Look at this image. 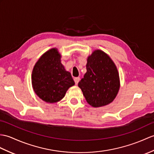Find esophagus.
Returning <instances> with one entry per match:
<instances>
[{
	"instance_id": "34e87169",
	"label": "esophagus",
	"mask_w": 154,
	"mask_h": 154,
	"mask_svg": "<svg viewBox=\"0 0 154 154\" xmlns=\"http://www.w3.org/2000/svg\"><path fill=\"white\" fill-rule=\"evenodd\" d=\"M79 80H80V78H79V77H75V78H74L75 83L76 85L78 84V83H79Z\"/></svg>"
}]
</instances>
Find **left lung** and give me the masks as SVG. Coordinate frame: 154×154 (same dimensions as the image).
I'll use <instances>...</instances> for the list:
<instances>
[{
	"label": "left lung",
	"instance_id": "obj_1",
	"mask_svg": "<svg viewBox=\"0 0 154 154\" xmlns=\"http://www.w3.org/2000/svg\"><path fill=\"white\" fill-rule=\"evenodd\" d=\"M87 73L79 82L87 102L94 108L109 104L119 89V76L109 56L97 50L88 56Z\"/></svg>",
	"mask_w": 154,
	"mask_h": 154
}]
</instances>
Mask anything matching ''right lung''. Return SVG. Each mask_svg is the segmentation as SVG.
<instances>
[{
    "label": "right lung",
    "instance_id": "1",
    "mask_svg": "<svg viewBox=\"0 0 154 154\" xmlns=\"http://www.w3.org/2000/svg\"><path fill=\"white\" fill-rule=\"evenodd\" d=\"M57 49L45 52L35 64L31 75L32 86L36 94L48 103L60 101L68 88L75 85L71 75L61 63Z\"/></svg>",
    "mask_w": 154,
    "mask_h": 154
}]
</instances>
